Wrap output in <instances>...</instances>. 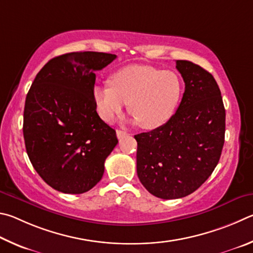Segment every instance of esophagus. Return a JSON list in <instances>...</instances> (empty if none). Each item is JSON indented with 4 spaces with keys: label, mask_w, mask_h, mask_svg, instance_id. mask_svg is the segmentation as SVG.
Masks as SVG:
<instances>
[{
    "label": "esophagus",
    "mask_w": 253,
    "mask_h": 253,
    "mask_svg": "<svg viewBox=\"0 0 253 253\" xmlns=\"http://www.w3.org/2000/svg\"><path fill=\"white\" fill-rule=\"evenodd\" d=\"M117 136H118V139L126 138V136H127V132L122 131V130H117Z\"/></svg>",
    "instance_id": "34e87169"
}]
</instances>
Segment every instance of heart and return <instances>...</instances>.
<instances>
[{
  "label": "heart",
  "mask_w": 253,
  "mask_h": 253,
  "mask_svg": "<svg viewBox=\"0 0 253 253\" xmlns=\"http://www.w3.org/2000/svg\"><path fill=\"white\" fill-rule=\"evenodd\" d=\"M182 94L178 74L151 65H129L118 70L111 83L93 88L97 113L105 122H112L127 110L134 123L143 129L162 126L173 117Z\"/></svg>",
  "instance_id": "1"
}]
</instances>
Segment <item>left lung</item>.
<instances>
[{
  "label": "left lung",
  "mask_w": 253,
  "mask_h": 253,
  "mask_svg": "<svg viewBox=\"0 0 253 253\" xmlns=\"http://www.w3.org/2000/svg\"><path fill=\"white\" fill-rule=\"evenodd\" d=\"M185 84L176 112L162 126L134 135L136 172L148 191L179 199L206 182L224 144L225 110L212 74L190 61L176 60Z\"/></svg>",
  "instance_id": "left-lung-1"
}]
</instances>
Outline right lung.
Masks as SVG:
<instances>
[{"label":"right lung","instance_id":"obj_1","mask_svg":"<svg viewBox=\"0 0 253 253\" xmlns=\"http://www.w3.org/2000/svg\"><path fill=\"white\" fill-rule=\"evenodd\" d=\"M117 55L72 52L53 57L37 74L25 99L23 135L35 171L53 189L80 194L102 179L118 144L93 100L95 71Z\"/></svg>","mask_w":253,"mask_h":253}]
</instances>
